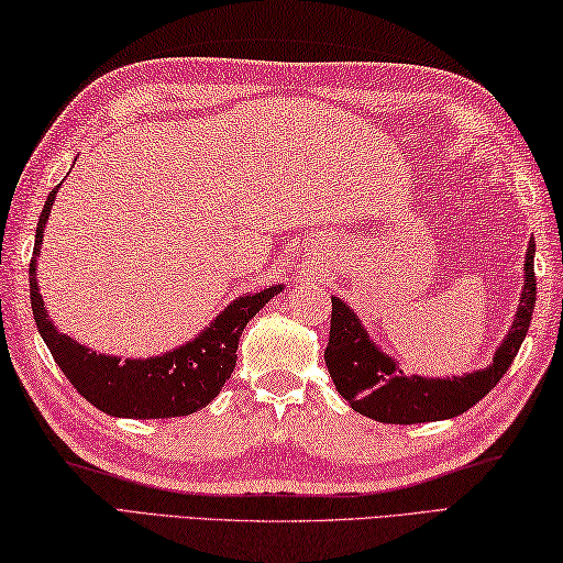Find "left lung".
Here are the masks:
<instances>
[{"label": "left lung", "instance_id": "obj_1", "mask_svg": "<svg viewBox=\"0 0 563 563\" xmlns=\"http://www.w3.org/2000/svg\"><path fill=\"white\" fill-rule=\"evenodd\" d=\"M525 285L518 312L496 349L492 365L460 377L406 375L379 345L369 339L363 321L339 297H331V333L324 351L329 375L351 409L379 423H430L454 418L472 409L492 391L506 369L516 361L528 336L534 302V242L525 251Z\"/></svg>", "mask_w": 563, "mask_h": 563}]
</instances>
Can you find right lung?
<instances>
[{"mask_svg":"<svg viewBox=\"0 0 563 563\" xmlns=\"http://www.w3.org/2000/svg\"><path fill=\"white\" fill-rule=\"evenodd\" d=\"M57 184L47 196L38 227H35V246L31 261V307L38 333L47 351L53 353L57 367L75 385L89 404L99 411L118 418H174L200 411L218 397L222 385L230 379L236 365V345L242 331L258 309L268 305L285 285H268L258 292L236 297L202 329L196 339L186 341L174 351L152 357H118L97 353L84 343L59 333L47 317L43 295L35 280L38 271L43 227L51 218Z\"/></svg>","mask_w":563,"mask_h":563,"instance_id":"add662e5","label":"right lung"}]
</instances>
